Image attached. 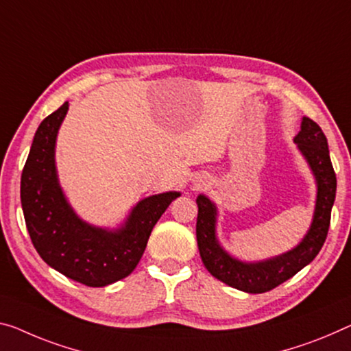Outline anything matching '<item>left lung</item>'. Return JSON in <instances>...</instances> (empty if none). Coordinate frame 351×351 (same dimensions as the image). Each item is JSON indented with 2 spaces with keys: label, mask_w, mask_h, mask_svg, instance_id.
Returning a JSON list of instances; mask_svg holds the SVG:
<instances>
[{
  "label": "left lung",
  "mask_w": 351,
  "mask_h": 351,
  "mask_svg": "<svg viewBox=\"0 0 351 351\" xmlns=\"http://www.w3.org/2000/svg\"><path fill=\"white\" fill-rule=\"evenodd\" d=\"M295 143L306 160L309 161L317 179V204L312 226L304 240L295 250L276 258L258 263H243L232 258L221 250L215 237L217 208L206 196H199L196 237L202 262L215 278L230 287L247 293H263L273 290L295 276L300 269L314 261L325 243L331 223V208L336 199V172H334L325 133L317 123L303 117L301 132L295 136Z\"/></svg>",
  "instance_id": "8db88e82"
}]
</instances>
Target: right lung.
Returning a JSON list of instances; mask_svg holds the SVG:
<instances>
[{"label": "right lung", "instance_id": "add662e5", "mask_svg": "<svg viewBox=\"0 0 351 351\" xmlns=\"http://www.w3.org/2000/svg\"><path fill=\"white\" fill-rule=\"evenodd\" d=\"M66 101L40 122L20 182L21 208L32 245L48 265L89 287H104L136 268L154 226L180 193L144 199L117 232L90 228L77 218L58 185L56 133Z\"/></svg>", "mask_w": 351, "mask_h": 351}]
</instances>
